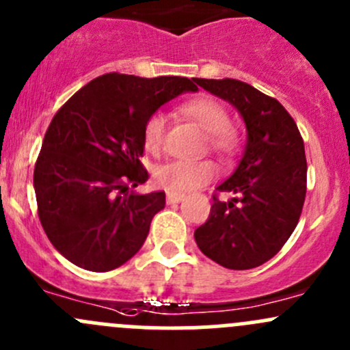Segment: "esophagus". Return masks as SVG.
I'll list each match as a JSON object with an SVG mask.
<instances>
[{
  "mask_svg": "<svg viewBox=\"0 0 350 350\" xmlns=\"http://www.w3.org/2000/svg\"><path fill=\"white\" fill-rule=\"evenodd\" d=\"M183 200H185V195H181V193H174V191H169L167 193V203L169 204L181 203Z\"/></svg>",
  "mask_w": 350,
  "mask_h": 350,
  "instance_id": "obj_1",
  "label": "esophagus"
}]
</instances>
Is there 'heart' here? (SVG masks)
Wrapping results in <instances>:
<instances>
[{
	"label": "heart",
	"mask_w": 350,
	"mask_h": 350,
	"mask_svg": "<svg viewBox=\"0 0 350 350\" xmlns=\"http://www.w3.org/2000/svg\"><path fill=\"white\" fill-rule=\"evenodd\" d=\"M181 111L208 133L211 149L224 157H232L241 149V132L230 123L227 108L211 96H198L181 105ZM165 116L154 113L144 125V147L147 152L159 154L164 144ZM215 165L210 161H171L155 169V181L167 191L186 193L213 179Z\"/></svg>",
	"instance_id": "obj_1"
}]
</instances>
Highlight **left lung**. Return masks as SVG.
<instances>
[{
  "label": "left lung",
  "instance_id": "left-lung-1",
  "mask_svg": "<svg viewBox=\"0 0 350 350\" xmlns=\"http://www.w3.org/2000/svg\"><path fill=\"white\" fill-rule=\"evenodd\" d=\"M228 101L245 122L247 144L234 174L217 188L210 217L195 230L201 252L228 269L267 262L296 228L306 195V157L295 120L283 105L237 79H195Z\"/></svg>",
  "mask_w": 350,
  "mask_h": 350
}]
</instances>
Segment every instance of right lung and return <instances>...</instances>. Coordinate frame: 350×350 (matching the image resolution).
I'll return each mask as SVG.
<instances>
[{"instance_id": "1", "label": "right lung", "mask_w": 350, "mask_h": 350, "mask_svg": "<svg viewBox=\"0 0 350 350\" xmlns=\"http://www.w3.org/2000/svg\"><path fill=\"white\" fill-rule=\"evenodd\" d=\"M186 91H198L188 77L109 72L55 113L35 162L33 188L42 227L67 260L107 273L139 252L165 204L164 191H130L149 179L140 162L144 125Z\"/></svg>"}]
</instances>
